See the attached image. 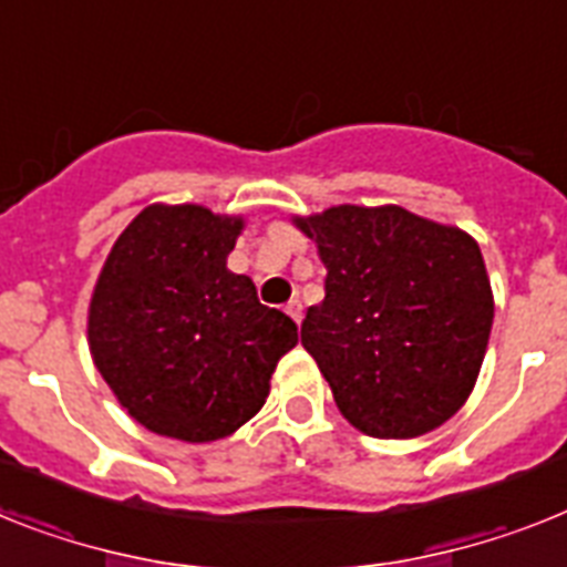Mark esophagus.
Returning a JSON list of instances; mask_svg holds the SVG:
<instances>
[{"label":"esophagus","mask_w":567,"mask_h":567,"mask_svg":"<svg viewBox=\"0 0 567 567\" xmlns=\"http://www.w3.org/2000/svg\"><path fill=\"white\" fill-rule=\"evenodd\" d=\"M285 313L299 326V322H302V302H299V299H291V302L285 306Z\"/></svg>","instance_id":"esophagus-1"}]
</instances>
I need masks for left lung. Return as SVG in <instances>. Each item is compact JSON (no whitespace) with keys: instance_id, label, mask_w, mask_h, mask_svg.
<instances>
[{"instance_id":"obj_1","label":"left lung","mask_w":567,"mask_h":567,"mask_svg":"<svg viewBox=\"0 0 567 567\" xmlns=\"http://www.w3.org/2000/svg\"><path fill=\"white\" fill-rule=\"evenodd\" d=\"M293 225L328 270L302 346L342 417L372 437H417L450 421L473 392L493 328L478 241L394 204H340Z\"/></svg>"}]
</instances>
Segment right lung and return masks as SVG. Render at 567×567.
<instances>
[{"label": "right lung", "mask_w": 567, "mask_h": 567, "mask_svg": "<svg viewBox=\"0 0 567 567\" xmlns=\"http://www.w3.org/2000/svg\"><path fill=\"white\" fill-rule=\"evenodd\" d=\"M245 218L152 204L117 236L89 306V349L121 406L150 432L207 444L265 406L297 322L227 270Z\"/></svg>", "instance_id": "add662e5"}]
</instances>
